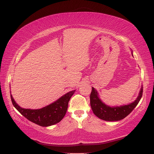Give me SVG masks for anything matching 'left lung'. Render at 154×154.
<instances>
[{
  "instance_id": "obj_1",
  "label": "left lung",
  "mask_w": 154,
  "mask_h": 154,
  "mask_svg": "<svg viewBox=\"0 0 154 154\" xmlns=\"http://www.w3.org/2000/svg\"><path fill=\"white\" fill-rule=\"evenodd\" d=\"M142 94L143 87L141 88L139 95L134 102L122 106L110 107L99 99L97 91L92 87V91L90 95V104L93 113L98 118L106 121H118L124 119L134 109L141 99Z\"/></svg>"
}]
</instances>
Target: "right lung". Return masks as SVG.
<instances>
[{"label":"right lung","instance_id":"add662e5","mask_svg":"<svg viewBox=\"0 0 154 154\" xmlns=\"http://www.w3.org/2000/svg\"><path fill=\"white\" fill-rule=\"evenodd\" d=\"M75 91L65 94L57 101L42 109L37 110L25 109L20 107L13 99L11 94L12 104L25 118L41 126H50L60 122L66 114L68 103Z\"/></svg>","mask_w":154,"mask_h":154}]
</instances>
